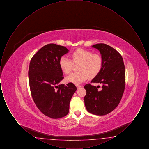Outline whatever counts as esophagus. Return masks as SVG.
Here are the masks:
<instances>
[{
  "label": "esophagus",
  "instance_id": "esophagus-1",
  "mask_svg": "<svg viewBox=\"0 0 149 149\" xmlns=\"http://www.w3.org/2000/svg\"><path fill=\"white\" fill-rule=\"evenodd\" d=\"M76 86H77V88H78V89H79V88H80L81 87V85H78V84H77Z\"/></svg>",
  "mask_w": 149,
  "mask_h": 149
}]
</instances>
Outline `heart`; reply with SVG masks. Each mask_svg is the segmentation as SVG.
Returning a JSON list of instances; mask_svg holds the SVG:
<instances>
[{
  "mask_svg": "<svg viewBox=\"0 0 149 149\" xmlns=\"http://www.w3.org/2000/svg\"><path fill=\"white\" fill-rule=\"evenodd\" d=\"M72 60L68 57L61 56L59 65L66 74L70 73L74 63H79V71L71 74L66 78V81L74 84L81 83L89 77H96L101 71L103 65V59L98 53H92L89 50L78 49L71 54Z\"/></svg>",
  "mask_w": 149,
  "mask_h": 149,
  "instance_id": "1",
  "label": "heart"
}]
</instances>
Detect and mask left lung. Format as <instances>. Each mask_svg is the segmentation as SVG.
<instances>
[{
    "mask_svg": "<svg viewBox=\"0 0 149 149\" xmlns=\"http://www.w3.org/2000/svg\"><path fill=\"white\" fill-rule=\"evenodd\" d=\"M99 50L103 59V65L99 74L91 83L102 84L98 87L87 84L84 86L86 94L84 103L91 113L103 116L109 113L118 106L125 88V68L120 54L104 43L93 45Z\"/></svg>",
    "mask_w": 149,
    "mask_h": 149,
    "instance_id": "1",
    "label": "left lung"
}]
</instances>
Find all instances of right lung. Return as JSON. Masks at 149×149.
Instances as JSON below:
<instances>
[{
    "instance_id": "obj_1",
    "label": "right lung",
    "mask_w": 149,
    "mask_h": 149,
    "mask_svg": "<svg viewBox=\"0 0 149 149\" xmlns=\"http://www.w3.org/2000/svg\"><path fill=\"white\" fill-rule=\"evenodd\" d=\"M68 51L63 46L47 44L36 53L29 64V83L32 97L38 109L54 119L68 114L71 98L77 89L72 83L60 84L64 77L59 60Z\"/></svg>"
}]
</instances>
